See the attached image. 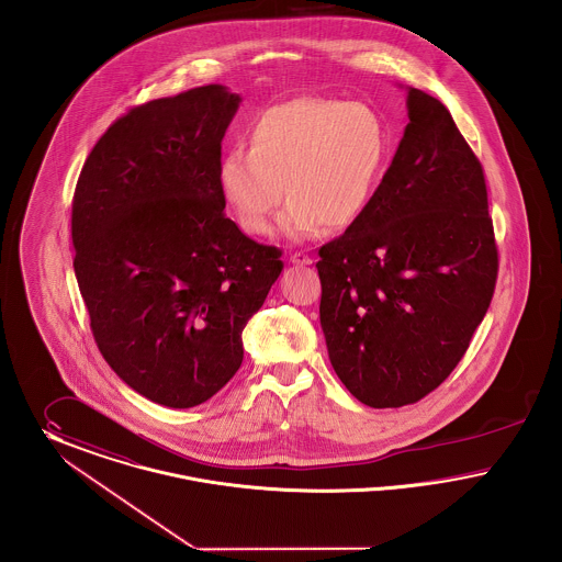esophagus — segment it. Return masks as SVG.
<instances>
[{"label": "esophagus", "instance_id": "esophagus-1", "mask_svg": "<svg viewBox=\"0 0 562 562\" xmlns=\"http://www.w3.org/2000/svg\"><path fill=\"white\" fill-rule=\"evenodd\" d=\"M290 262L295 265V267H308V265H313L311 256L304 254V251H295V254H292V256H290Z\"/></svg>", "mask_w": 562, "mask_h": 562}]
</instances>
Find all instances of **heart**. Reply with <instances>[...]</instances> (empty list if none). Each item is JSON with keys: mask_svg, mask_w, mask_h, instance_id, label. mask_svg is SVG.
Listing matches in <instances>:
<instances>
[{"mask_svg": "<svg viewBox=\"0 0 562 562\" xmlns=\"http://www.w3.org/2000/svg\"><path fill=\"white\" fill-rule=\"evenodd\" d=\"M389 156V131L363 103L300 97L268 108L249 128V151L220 162V188L238 226L254 237L272 228L283 188L290 207L281 228L306 237L342 231L370 207Z\"/></svg>", "mask_w": 562, "mask_h": 562, "instance_id": "1", "label": "heart"}]
</instances>
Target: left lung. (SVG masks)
<instances>
[{"label": "left lung", "instance_id": "obj_1", "mask_svg": "<svg viewBox=\"0 0 562 562\" xmlns=\"http://www.w3.org/2000/svg\"><path fill=\"white\" fill-rule=\"evenodd\" d=\"M406 90L411 122L370 207L317 262L331 368L370 408L414 404L448 379L499 268L482 165L443 103Z\"/></svg>", "mask_w": 562, "mask_h": 562}]
</instances>
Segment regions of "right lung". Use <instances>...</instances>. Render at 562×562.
Here are the masks:
<instances>
[{
  "label": "right lung",
  "instance_id": "add662e5",
  "mask_svg": "<svg viewBox=\"0 0 562 562\" xmlns=\"http://www.w3.org/2000/svg\"><path fill=\"white\" fill-rule=\"evenodd\" d=\"M240 97L209 85L116 120L82 167L71 205L74 270L90 329L124 383L192 408L243 361V329L283 262L224 215L222 139Z\"/></svg>",
  "mask_w": 562,
  "mask_h": 562
}]
</instances>
